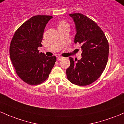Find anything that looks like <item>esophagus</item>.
I'll return each mask as SVG.
<instances>
[{"label": "esophagus", "mask_w": 124, "mask_h": 124, "mask_svg": "<svg viewBox=\"0 0 124 124\" xmlns=\"http://www.w3.org/2000/svg\"><path fill=\"white\" fill-rule=\"evenodd\" d=\"M62 58H63V57H62L58 56V57H57V60L58 61H60V60H62Z\"/></svg>", "instance_id": "1"}]
</instances>
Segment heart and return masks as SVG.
<instances>
[{
  "instance_id": "heart-1",
  "label": "heart",
  "mask_w": 124,
  "mask_h": 124,
  "mask_svg": "<svg viewBox=\"0 0 124 124\" xmlns=\"http://www.w3.org/2000/svg\"><path fill=\"white\" fill-rule=\"evenodd\" d=\"M66 25H68V24L66 22H61L60 23L59 25H58V26H66Z\"/></svg>"
}]
</instances>
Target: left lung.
I'll return each instance as SVG.
<instances>
[{
    "label": "left lung",
    "mask_w": 124,
    "mask_h": 124,
    "mask_svg": "<svg viewBox=\"0 0 124 124\" xmlns=\"http://www.w3.org/2000/svg\"><path fill=\"white\" fill-rule=\"evenodd\" d=\"M76 25L74 43L81 44L82 58L74 60L66 70L68 80L74 84L86 86L95 81L106 67L109 44L103 31L94 21L80 13L69 14Z\"/></svg>",
    "instance_id": "left-lung-1"
}]
</instances>
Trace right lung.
I'll return each instance as SVG.
<instances>
[{
    "instance_id": "1",
    "label": "right lung",
    "mask_w": 124,
    "mask_h": 124,
    "mask_svg": "<svg viewBox=\"0 0 124 124\" xmlns=\"http://www.w3.org/2000/svg\"><path fill=\"white\" fill-rule=\"evenodd\" d=\"M53 17L36 15L22 24L14 34L10 45V56L16 73L25 83L34 85L49 76L56 62L55 56L39 53L44 30Z\"/></svg>"
}]
</instances>
